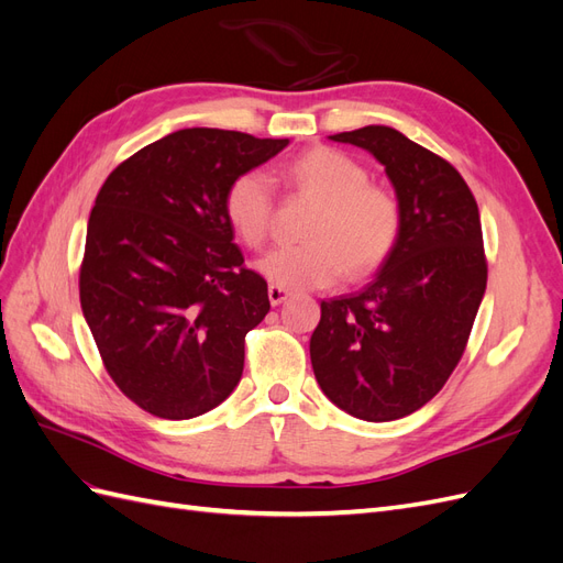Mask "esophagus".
I'll use <instances>...</instances> for the list:
<instances>
[{"label": "esophagus", "mask_w": 563, "mask_h": 563, "mask_svg": "<svg viewBox=\"0 0 563 563\" xmlns=\"http://www.w3.org/2000/svg\"><path fill=\"white\" fill-rule=\"evenodd\" d=\"M267 296H269V302H272V305H282L286 298H291L294 294L288 291V288H284V286H275V284H272V286L267 288Z\"/></svg>", "instance_id": "obj_1"}]
</instances>
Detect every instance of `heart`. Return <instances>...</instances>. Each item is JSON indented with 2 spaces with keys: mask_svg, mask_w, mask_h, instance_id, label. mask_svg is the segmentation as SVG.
<instances>
[{
  "mask_svg": "<svg viewBox=\"0 0 563 563\" xmlns=\"http://www.w3.org/2000/svg\"><path fill=\"white\" fill-rule=\"evenodd\" d=\"M284 180L317 199L305 236L310 242L279 246L258 263L263 275L284 288H321L347 267L364 277L395 249L401 207L387 187L368 183L366 166L333 147H312L284 166ZM225 213L240 240L261 249L267 242L275 190L263 172L234 178L225 195Z\"/></svg>",
  "mask_w": 563,
  "mask_h": 563,
  "instance_id": "heart-1",
  "label": "heart"
}]
</instances>
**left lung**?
Listing matches in <instances>:
<instances>
[{
    "mask_svg": "<svg viewBox=\"0 0 563 563\" xmlns=\"http://www.w3.org/2000/svg\"><path fill=\"white\" fill-rule=\"evenodd\" d=\"M329 139L385 166L401 230L362 291L321 300L314 378L345 413L397 420L428 404L465 352L488 272L479 207L446 159L397 129L371 124Z\"/></svg>",
    "mask_w": 563,
    "mask_h": 563,
    "instance_id": "obj_1",
    "label": "left lung"
}]
</instances>
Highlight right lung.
<instances>
[{"instance_id": "add662e5", "label": "right lung", "mask_w": 563, "mask_h": 563, "mask_svg": "<svg viewBox=\"0 0 563 563\" xmlns=\"http://www.w3.org/2000/svg\"><path fill=\"white\" fill-rule=\"evenodd\" d=\"M288 139L180 129L119 164L89 216L79 300L114 385L143 411L187 420L240 385L244 338L269 312L225 213L234 178Z\"/></svg>"}]
</instances>
